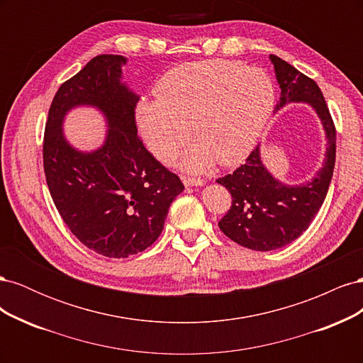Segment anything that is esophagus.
Returning <instances> with one entry per match:
<instances>
[{"label": "esophagus", "mask_w": 363, "mask_h": 363, "mask_svg": "<svg viewBox=\"0 0 363 363\" xmlns=\"http://www.w3.org/2000/svg\"><path fill=\"white\" fill-rule=\"evenodd\" d=\"M182 180H183V183H184V186H203L204 184V180H201V179H194V177H182Z\"/></svg>", "instance_id": "obj_1"}]
</instances>
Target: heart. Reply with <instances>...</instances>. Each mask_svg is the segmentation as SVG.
Segmentation results:
<instances>
[{
	"instance_id": "heart-1",
	"label": "heart",
	"mask_w": 363,
	"mask_h": 363,
	"mask_svg": "<svg viewBox=\"0 0 363 363\" xmlns=\"http://www.w3.org/2000/svg\"><path fill=\"white\" fill-rule=\"evenodd\" d=\"M157 100L138 104V128L150 151L167 159L191 135L196 142L182 156L191 171L215 160L230 167L255 147L276 103V91L262 69L225 60L191 62L164 74Z\"/></svg>"
}]
</instances>
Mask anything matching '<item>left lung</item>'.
<instances>
[{"instance_id": "obj_1", "label": "left lung", "mask_w": 363, "mask_h": 363, "mask_svg": "<svg viewBox=\"0 0 363 363\" xmlns=\"http://www.w3.org/2000/svg\"><path fill=\"white\" fill-rule=\"evenodd\" d=\"M269 59L281 89L276 112L289 103L311 104L321 119L327 148L323 168L301 184L289 186L274 177L260 159L259 145L233 174L216 180L233 199L219 228L233 242L256 251L281 248L309 228L325 200L336 159V130L321 89L288 62L274 54Z\"/></svg>"}]
</instances>
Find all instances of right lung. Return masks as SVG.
I'll return each mask as SVG.
<instances>
[{
  "label": "right lung",
  "mask_w": 363,
  "mask_h": 363,
  "mask_svg": "<svg viewBox=\"0 0 363 363\" xmlns=\"http://www.w3.org/2000/svg\"><path fill=\"white\" fill-rule=\"evenodd\" d=\"M124 56L101 54L65 82L52 98L43 136V171L52 201L72 235L106 257H128L160 236L179 175L152 157L138 136V95L123 79ZM92 105L106 118L105 144L86 153L62 135L74 106Z\"/></svg>",
  "instance_id": "1"
}]
</instances>
